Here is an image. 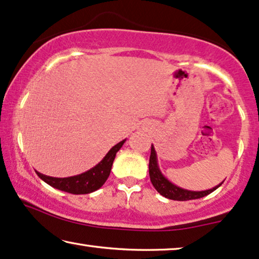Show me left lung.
Wrapping results in <instances>:
<instances>
[{
	"mask_svg": "<svg viewBox=\"0 0 259 259\" xmlns=\"http://www.w3.org/2000/svg\"><path fill=\"white\" fill-rule=\"evenodd\" d=\"M149 177L155 189H156L162 196L170 200H178V201H187V200L204 198V196L214 192L224 182H220V184L217 185L215 187H213L211 189H206V191H189V189L179 187V186L174 185L173 182L168 180L161 171L160 167H158L156 150H155L153 144H151V153L149 158Z\"/></svg>",
	"mask_w": 259,
	"mask_h": 259,
	"instance_id": "left-lung-1",
	"label": "left lung"
}]
</instances>
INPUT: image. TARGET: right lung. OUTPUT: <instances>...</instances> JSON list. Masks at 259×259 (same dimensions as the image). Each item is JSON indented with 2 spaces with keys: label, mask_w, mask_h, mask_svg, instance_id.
Segmentation results:
<instances>
[{
  "label": "right lung",
  "mask_w": 259,
  "mask_h": 259,
  "mask_svg": "<svg viewBox=\"0 0 259 259\" xmlns=\"http://www.w3.org/2000/svg\"><path fill=\"white\" fill-rule=\"evenodd\" d=\"M125 141L126 140L120 141L119 143L113 146L108 151V154L103 157V160L98 164H96L95 167H92L91 169L86 170L81 174L74 175V177L53 178L41 174L37 170L35 171L41 180L52 186V187L59 189V191L71 193V194H89V193H92L101 188L105 184V181L108 180L117 151L122 148Z\"/></svg>",
  "instance_id": "obj_1"
}]
</instances>
